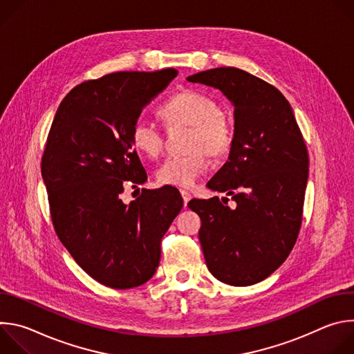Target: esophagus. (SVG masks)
<instances>
[{"mask_svg": "<svg viewBox=\"0 0 354 354\" xmlns=\"http://www.w3.org/2000/svg\"><path fill=\"white\" fill-rule=\"evenodd\" d=\"M180 194H182V198H183V205H185V206H187L189 200L192 198V194H190L189 192H186V190H180Z\"/></svg>", "mask_w": 354, "mask_h": 354, "instance_id": "1", "label": "esophagus"}]
</instances>
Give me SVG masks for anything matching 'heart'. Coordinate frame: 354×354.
I'll use <instances>...</instances> for the list:
<instances>
[{
    "label": "heart",
    "mask_w": 354,
    "mask_h": 354,
    "mask_svg": "<svg viewBox=\"0 0 354 354\" xmlns=\"http://www.w3.org/2000/svg\"><path fill=\"white\" fill-rule=\"evenodd\" d=\"M160 111L168 124L192 126L187 144L192 151L168 157L156 171L157 182L161 186L189 189L209 167L204 148L214 156L228 149L232 140L231 126L212 96L192 89L171 96ZM131 141L137 151L148 158H157L164 148L162 131L147 119L134 123Z\"/></svg>",
    "instance_id": "obj_1"
}]
</instances>
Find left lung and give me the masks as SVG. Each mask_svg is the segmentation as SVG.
Wrapping results in <instances>:
<instances>
[{
  "mask_svg": "<svg viewBox=\"0 0 354 354\" xmlns=\"http://www.w3.org/2000/svg\"><path fill=\"white\" fill-rule=\"evenodd\" d=\"M186 80L221 91L234 106L228 161L207 186L236 206L217 196L187 203L201 220L206 265L225 284H257L280 268L298 236L308 180L304 138L288 100L255 75L220 67Z\"/></svg>",
  "mask_w": 354,
  "mask_h": 354,
  "instance_id": "obj_1",
  "label": "left lung"
}]
</instances>
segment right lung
Wrapping results in <instances>:
<instances>
[{
  "instance_id": "obj_1",
  "label": "right lung",
  "mask_w": 354,
  "mask_h": 354,
  "mask_svg": "<svg viewBox=\"0 0 354 354\" xmlns=\"http://www.w3.org/2000/svg\"><path fill=\"white\" fill-rule=\"evenodd\" d=\"M178 75L122 71L71 89L60 104L41 158L56 234L100 284L126 290L154 276L161 239L183 207L172 186L126 205L124 183H142L131 129L142 108Z\"/></svg>"
}]
</instances>
